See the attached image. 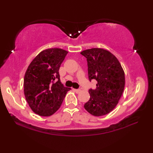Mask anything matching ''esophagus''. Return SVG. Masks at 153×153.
Returning a JSON list of instances; mask_svg holds the SVG:
<instances>
[{"label": "esophagus", "mask_w": 153, "mask_h": 153, "mask_svg": "<svg viewBox=\"0 0 153 153\" xmlns=\"http://www.w3.org/2000/svg\"><path fill=\"white\" fill-rule=\"evenodd\" d=\"M73 91L74 92H76V93H79L81 91L80 89H73Z\"/></svg>", "instance_id": "obj_1"}]
</instances>
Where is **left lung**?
<instances>
[{
  "instance_id": "left-lung-1",
  "label": "left lung",
  "mask_w": 153,
  "mask_h": 153,
  "mask_svg": "<svg viewBox=\"0 0 153 153\" xmlns=\"http://www.w3.org/2000/svg\"><path fill=\"white\" fill-rule=\"evenodd\" d=\"M87 58L90 82L97 80L96 89H89V100L84 108L91 114L101 116L115 108L125 86V75L114 55L99 48L81 53Z\"/></svg>"
}]
</instances>
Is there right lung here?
<instances>
[{
	"mask_svg": "<svg viewBox=\"0 0 153 153\" xmlns=\"http://www.w3.org/2000/svg\"><path fill=\"white\" fill-rule=\"evenodd\" d=\"M67 54L68 51L61 48L44 50L27 68L24 79V95L29 106L38 115H53L71 89L61 83L58 71Z\"/></svg>",
	"mask_w": 153,
	"mask_h": 153,
	"instance_id": "obj_1",
	"label": "right lung"
}]
</instances>
